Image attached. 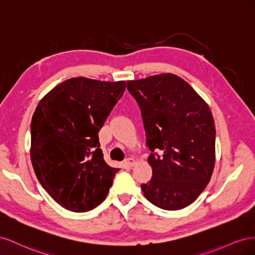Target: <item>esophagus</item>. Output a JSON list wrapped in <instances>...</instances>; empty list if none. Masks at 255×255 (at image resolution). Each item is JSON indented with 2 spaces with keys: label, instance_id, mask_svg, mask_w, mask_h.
<instances>
[{
  "label": "esophagus",
  "instance_id": "esophagus-1",
  "mask_svg": "<svg viewBox=\"0 0 255 255\" xmlns=\"http://www.w3.org/2000/svg\"><path fill=\"white\" fill-rule=\"evenodd\" d=\"M124 163H125V165L128 166V168H132V166L135 164V160L133 158H127Z\"/></svg>",
  "mask_w": 255,
  "mask_h": 255
}]
</instances>
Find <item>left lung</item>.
<instances>
[{"mask_svg":"<svg viewBox=\"0 0 255 255\" xmlns=\"http://www.w3.org/2000/svg\"><path fill=\"white\" fill-rule=\"evenodd\" d=\"M127 89L141 109L151 151L147 161L152 177L141 186L145 198L165 210L190 205L215 168L216 129L208 105L173 74L131 80Z\"/></svg>","mask_w":255,"mask_h":255,"instance_id":"obj_1","label":"left lung"}]
</instances>
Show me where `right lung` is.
Wrapping results in <instances>:
<instances>
[{
    "instance_id": "1",
    "label": "right lung",
    "mask_w": 255,
    "mask_h": 255,
    "mask_svg": "<svg viewBox=\"0 0 255 255\" xmlns=\"http://www.w3.org/2000/svg\"><path fill=\"white\" fill-rule=\"evenodd\" d=\"M125 90V81L71 78L36 107L31 123L33 169L65 209L85 213L106 199L120 169L106 163L98 132Z\"/></svg>"
}]
</instances>
